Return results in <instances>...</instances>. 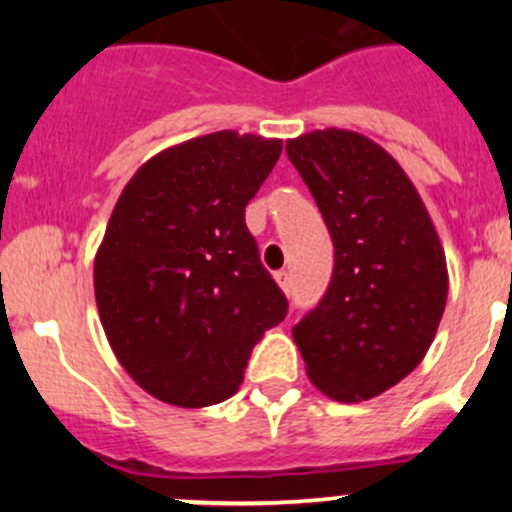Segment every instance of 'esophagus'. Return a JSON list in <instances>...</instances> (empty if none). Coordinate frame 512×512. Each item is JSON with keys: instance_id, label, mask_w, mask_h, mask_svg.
<instances>
[{"instance_id": "34e87169", "label": "esophagus", "mask_w": 512, "mask_h": 512, "mask_svg": "<svg viewBox=\"0 0 512 512\" xmlns=\"http://www.w3.org/2000/svg\"><path fill=\"white\" fill-rule=\"evenodd\" d=\"M275 280H277V285H280L282 289H285L287 294L292 292V275H289V272H285V270H282V272H277V275H275Z\"/></svg>"}]
</instances>
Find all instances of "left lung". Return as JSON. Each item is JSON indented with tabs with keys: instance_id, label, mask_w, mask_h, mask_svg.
Returning <instances> with one entry per match:
<instances>
[{
	"instance_id": "1",
	"label": "left lung",
	"mask_w": 512,
	"mask_h": 512,
	"mask_svg": "<svg viewBox=\"0 0 512 512\" xmlns=\"http://www.w3.org/2000/svg\"><path fill=\"white\" fill-rule=\"evenodd\" d=\"M334 242V272L292 337L334 401H366L421 364L448 297L446 255L414 183L379 143L324 128L287 141Z\"/></svg>"
}]
</instances>
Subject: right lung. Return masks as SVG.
Instances as JSON below:
<instances>
[{"mask_svg":"<svg viewBox=\"0 0 512 512\" xmlns=\"http://www.w3.org/2000/svg\"><path fill=\"white\" fill-rule=\"evenodd\" d=\"M280 153L277 138L208 133L143 163L113 208L94 260L98 317L123 369L165 404L230 399L287 317L245 225Z\"/></svg>","mask_w":512,"mask_h":512,"instance_id":"right-lung-1","label":"right lung"}]
</instances>
